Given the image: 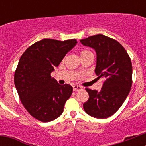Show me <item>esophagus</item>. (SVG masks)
Listing matches in <instances>:
<instances>
[{
  "mask_svg": "<svg viewBox=\"0 0 146 146\" xmlns=\"http://www.w3.org/2000/svg\"><path fill=\"white\" fill-rule=\"evenodd\" d=\"M73 90H74V91H80V90H82V87L80 86H76V85H74V86H73Z\"/></svg>",
  "mask_w": 146,
  "mask_h": 146,
  "instance_id": "1",
  "label": "esophagus"
}]
</instances>
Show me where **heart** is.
I'll return each mask as SVG.
<instances>
[{
    "label": "heart",
    "instance_id": "1",
    "mask_svg": "<svg viewBox=\"0 0 146 146\" xmlns=\"http://www.w3.org/2000/svg\"><path fill=\"white\" fill-rule=\"evenodd\" d=\"M91 51H89V50H82L80 51V55L81 56H83V55H86V54L91 53Z\"/></svg>",
    "mask_w": 146,
    "mask_h": 146
}]
</instances>
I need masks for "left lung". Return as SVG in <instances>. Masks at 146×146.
<instances>
[{"label": "left lung", "mask_w": 146, "mask_h": 146, "mask_svg": "<svg viewBox=\"0 0 146 146\" xmlns=\"http://www.w3.org/2000/svg\"><path fill=\"white\" fill-rule=\"evenodd\" d=\"M80 42L96 50L95 72L98 79H104L101 91L86 88L89 99L83 104V108L94 118H107L116 113L131 90V59L119 42L104 35H94L81 39Z\"/></svg>", "instance_id": "left-lung-1"}]
</instances>
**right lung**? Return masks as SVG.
Masks as SVG:
<instances>
[{
  "label": "right lung",
  "instance_id": "add662e5",
  "mask_svg": "<svg viewBox=\"0 0 146 146\" xmlns=\"http://www.w3.org/2000/svg\"><path fill=\"white\" fill-rule=\"evenodd\" d=\"M76 39L44 38L30 46L20 57L15 72V85L22 104L30 115L42 122L58 118L73 88L51 77Z\"/></svg>",
  "mask_w": 146,
  "mask_h": 146
}]
</instances>
